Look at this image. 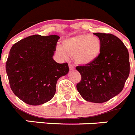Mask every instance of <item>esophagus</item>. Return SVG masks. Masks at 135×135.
Returning <instances> with one entry per match:
<instances>
[{"label":"esophagus","mask_w":135,"mask_h":135,"mask_svg":"<svg viewBox=\"0 0 135 135\" xmlns=\"http://www.w3.org/2000/svg\"><path fill=\"white\" fill-rule=\"evenodd\" d=\"M69 68H70V70H74V67L73 65H71V64H69Z\"/></svg>","instance_id":"1"}]
</instances>
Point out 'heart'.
<instances>
[{"instance_id":"1","label":"heart","mask_w":135,"mask_h":135,"mask_svg":"<svg viewBox=\"0 0 135 135\" xmlns=\"http://www.w3.org/2000/svg\"><path fill=\"white\" fill-rule=\"evenodd\" d=\"M102 42L97 36L89 34H81L65 39L62 48L57 46V53L66 57V53L73 56L78 65H87L93 64L101 54Z\"/></svg>"}]
</instances>
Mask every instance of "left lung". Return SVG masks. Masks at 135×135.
<instances>
[{
	"mask_svg": "<svg viewBox=\"0 0 135 135\" xmlns=\"http://www.w3.org/2000/svg\"><path fill=\"white\" fill-rule=\"evenodd\" d=\"M102 42L99 57L90 65L77 66L81 80L76 88L84 100L104 103L122 90L130 74L129 54L126 46L112 34L94 33Z\"/></svg>",
	"mask_w": 135,
	"mask_h": 135,
	"instance_id": "8db88e82",
	"label": "left lung"
}]
</instances>
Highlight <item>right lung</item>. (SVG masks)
I'll use <instances>...</instances> for the list:
<instances>
[{"label":"right lung","instance_id":"right-lung-1","mask_svg":"<svg viewBox=\"0 0 135 135\" xmlns=\"http://www.w3.org/2000/svg\"><path fill=\"white\" fill-rule=\"evenodd\" d=\"M59 38L57 35L30 36L9 51L6 71L11 89L27 104L38 105L52 99L57 80L68 73V64L53 59Z\"/></svg>","mask_w":135,"mask_h":135}]
</instances>
